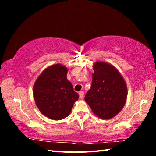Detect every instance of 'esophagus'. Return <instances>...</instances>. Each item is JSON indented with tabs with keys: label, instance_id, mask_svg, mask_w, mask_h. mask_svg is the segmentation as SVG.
<instances>
[{
	"label": "esophagus",
	"instance_id": "1",
	"mask_svg": "<svg viewBox=\"0 0 156 156\" xmlns=\"http://www.w3.org/2000/svg\"><path fill=\"white\" fill-rule=\"evenodd\" d=\"M79 96H80V98H83L84 97V92L83 91H80L79 92Z\"/></svg>",
	"mask_w": 156,
	"mask_h": 156
}]
</instances>
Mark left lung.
Instances as JSON below:
<instances>
[{"instance_id": "left-lung-1", "label": "left lung", "mask_w": 156, "mask_h": 156, "mask_svg": "<svg viewBox=\"0 0 156 156\" xmlns=\"http://www.w3.org/2000/svg\"><path fill=\"white\" fill-rule=\"evenodd\" d=\"M93 68L91 87L84 100L97 117L109 120L125 106L127 86L119 71L109 63L96 61Z\"/></svg>"}]
</instances>
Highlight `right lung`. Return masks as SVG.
Instances as JSON below:
<instances>
[{"mask_svg":"<svg viewBox=\"0 0 156 156\" xmlns=\"http://www.w3.org/2000/svg\"><path fill=\"white\" fill-rule=\"evenodd\" d=\"M67 67L60 63L44 69L35 81L33 96L36 107L49 119L60 120L69 115L78 94L67 80Z\"/></svg>","mask_w":156,"mask_h":156,"instance_id":"add662e5","label":"right lung"}]
</instances>
